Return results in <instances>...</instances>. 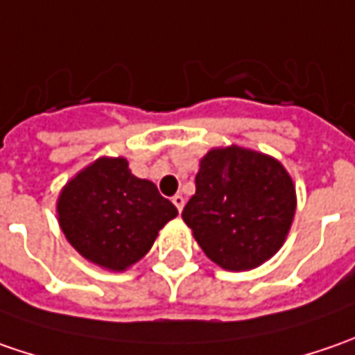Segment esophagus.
Returning a JSON list of instances; mask_svg holds the SVG:
<instances>
[{
  "mask_svg": "<svg viewBox=\"0 0 355 355\" xmlns=\"http://www.w3.org/2000/svg\"><path fill=\"white\" fill-rule=\"evenodd\" d=\"M171 201H173V205L178 207V211H182L184 209V205H185V199L182 193H175L173 198H171Z\"/></svg>",
  "mask_w": 355,
  "mask_h": 355,
  "instance_id": "34e87169",
  "label": "esophagus"
}]
</instances>
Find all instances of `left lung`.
Here are the masks:
<instances>
[{
    "label": "left lung",
    "mask_w": 355,
    "mask_h": 355,
    "mask_svg": "<svg viewBox=\"0 0 355 355\" xmlns=\"http://www.w3.org/2000/svg\"><path fill=\"white\" fill-rule=\"evenodd\" d=\"M294 211L293 178L279 159L229 146L201 157L182 217L215 265L249 270L282 247Z\"/></svg>",
    "instance_id": "obj_1"
}]
</instances>
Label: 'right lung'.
Masks as SVG:
<instances>
[{
    "label": "right lung",
    "mask_w": 355,
    "mask_h": 355,
    "mask_svg": "<svg viewBox=\"0 0 355 355\" xmlns=\"http://www.w3.org/2000/svg\"><path fill=\"white\" fill-rule=\"evenodd\" d=\"M57 213L76 251L120 272L152 249L178 209L152 182L136 178L124 157H98L62 187Z\"/></svg>",
    "instance_id": "1"
}]
</instances>
